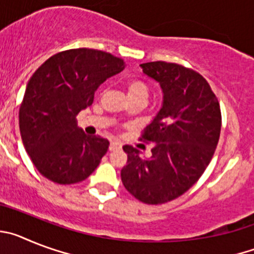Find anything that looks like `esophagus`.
Listing matches in <instances>:
<instances>
[{"mask_svg": "<svg viewBox=\"0 0 254 254\" xmlns=\"http://www.w3.org/2000/svg\"><path fill=\"white\" fill-rule=\"evenodd\" d=\"M121 147H122V145H121L120 142H116V141H112L111 145H109V151H114V150L121 149Z\"/></svg>", "mask_w": 254, "mask_h": 254, "instance_id": "1", "label": "esophagus"}]
</instances>
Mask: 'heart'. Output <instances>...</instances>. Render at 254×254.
Here are the masks:
<instances>
[{
    "label": "heart",
    "instance_id": "1",
    "mask_svg": "<svg viewBox=\"0 0 254 254\" xmlns=\"http://www.w3.org/2000/svg\"><path fill=\"white\" fill-rule=\"evenodd\" d=\"M126 90L128 95L129 100H142L146 103L149 98L150 89L146 82L141 81V80H131L126 85Z\"/></svg>",
    "mask_w": 254,
    "mask_h": 254
}]
</instances>
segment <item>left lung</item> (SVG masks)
I'll return each mask as SVG.
<instances>
[{
	"label": "left lung",
	"mask_w": 254,
	"mask_h": 254,
	"mask_svg": "<svg viewBox=\"0 0 254 254\" xmlns=\"http://www.w3.org/2000/svg\"><path fill=\"white\" fill-rule=\"evenodd\" d=\"M140 66L160 85L163 105L141 136L154 143L151 158L123 146L127 165L121 178L141 202L159 205L182 196L202 176L219 142L221 112L208 82L193 69L163 61Z\"/></svg>",
	"instance_id": "1"
}]
</instances>
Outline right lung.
<instances>
[{"label": "right lung", "mask_w": 254, "mask_h": 254, "mask_svg": "<svg viewBox=\"0 0 254 254\" xmlns=\"http://www.w3.org/2000/svg\"><path fill=\"white\" fill-rule=\"evenodd\" d=\"M123 68V60L111 53L78 48L52 56L31 76L19 126L24 147L42 176L73 185L96 169L109 141L85 134L76 116L93 104L96 89Z\"/></svg>", "instance_id": "right-lung-1"}]
</instances>
